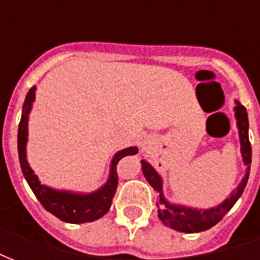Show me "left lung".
I'll return each mask as SVG.
<instances>
[{"mask_svg": "<svg viewBox=\"0 0 260 260\" xmlns=\"http://www.w3.org/2000/svg\"><path fill=\"white\" fill-rule=\"evenodd\" d=\"M235 119H237V128H238V135H240L241 143V154H242V161L245 164V175L240 182V185L235 188L234 191L230 193L227 199H224L220 205L210 209H193V207L182 206L177 203H171L166 199L163 193V180L161 175H158L156 170L153 169L146 160H141L142 171L147 180V182L152 185L154 191L157 192V213L158 218L161 223L166 224L167 227L181 233H201L205 230H209L224 217V214L229 212L231 207L234 206L235 202L240 199L242 192L245 189L246 182L249 178V171H251L252 161V149L249 143V136H248V113L246 108L235 100Z\"/></svg>", "mask_w": 260, "mask_h": 260, "instance_id": "obj_1", "label": "left lung"}]
</instances>
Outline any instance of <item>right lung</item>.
Returning <instances> with one entry per match:
<instances>
[{"label":"right lung","mask_w":260,"mask_h":260,"mask_svg":"<svg viewBox=\"0 0 260 260\" xmlns=\"http://www.w3.org/2000/svg\"><path fill=\"white\" fill-rule=\"evenodd\" d=\"M35 97H36V86H33L26 94L23 108H22L19 129H18V153H19L20 169L25 175V180L27 181L30 189L36 195L39 202L42 203L43 207L65 223H87V221H94L97 218L103 217L110 210L111 202L118 186L117 164L125 156L136 154L138 147H126L114 154L107 182L97 191L90 192V193H80V192L58 191L47 185H43L37 178V175L35 174V171L30 169V166L27 163V157H26L27 122H29V114H30Z\"/></svg>","instance_id":"obj_1"}]
</instances>
